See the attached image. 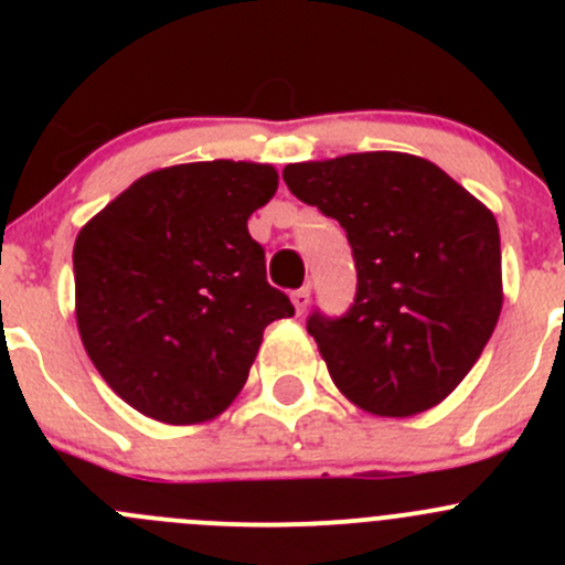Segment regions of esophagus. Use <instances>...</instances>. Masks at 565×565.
Listing matches in <instances>:
<instances>
[{
    "label": "esophagus",
    "mask_w": 565,
    "mask_h": 565,
    "mask_svg": "<svg viewBox=\"0 0 565 565\" xmlns=\"http://www.w3.org/2000/svg\"><path fill=\"white\" fill-rule=\"evenodd\" d=\"M309 303H311V289H309V287L295 289V292H292V306H295V311H298V315H303V311L309 309Z\"/></svg>",
    "instance_id": "34e87169"
}]
</instances>
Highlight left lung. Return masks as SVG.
I'll return each mask as SVG.
<instances>
[{"mask_svg":"<svg viewBox=\"0 0 565 565\" xmlns=\"http://www.w3.org/2000/svg\"><path fill=\"white\" fill-rule=\"evenodd\" d=\"M284 182L339 221L352 246V306L306 322L335 388L388 418L440 404L481 358L503 309L494 215L407 152L289 163Z\"/></svg>","mask_w":565,"mask_h":565,"instance_id":"1","label":"left lung"}]
</instances>
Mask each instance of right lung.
Masks as SVG:
<instances>
[{
	"mask_svg": "<svg viewBox=\"0 0 565 565\" xmlns=\"http://www.w3.org/2000/svg\"><path fill=\"white\" fill-rule=\"evenodd\" d=\"M276 169L202 161L158 169L76 237V322L108 388L163 424H202L248 380L262 333L292 317L248 235Z\"/></svg>",
	"mask_w": 565,
	"mask_h": 565,
	"instance_id": "right-lung-1",
	"label": "right lung"
}]
</instances>
